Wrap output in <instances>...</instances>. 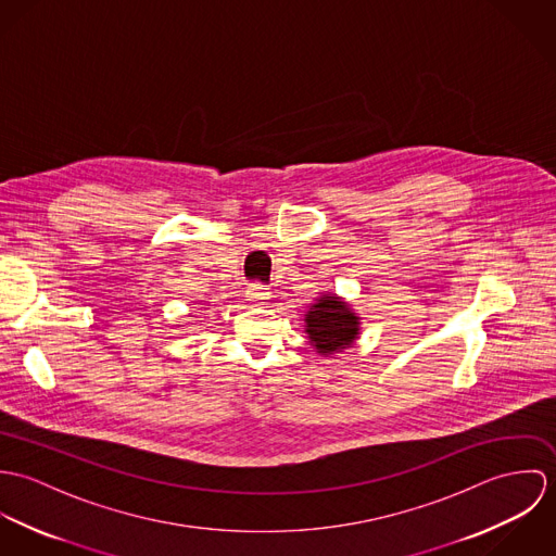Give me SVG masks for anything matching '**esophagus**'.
<instances>
[{
	"mask_svg": "<svg viewBox=\"0 0 556 556\" xmlns=\"http://www.w3.org/2000/svg\"><path fill=\"white\" fill-rule=\"evenodd\" d=\"M245 295H248L250 300H265V298L269 295V291H267V287H263V285L254 282V285H250V287H248Z\"/></svg>",
	"mask_w": 556,
	"mask_h": 556,
	"instance_id": "obj_1",
	"label": "esophagus"
}]
</instances>
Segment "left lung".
<instances>
[{
    "label": "left lung",
    "instance_id": "obj_1",
    "mask_svg": "<svg viewBox=\"0 0 556 556\" xmlns=\"http://www.w3.org/2000/svg\"><path fill=\"white\" fill-rule=\"evenodd\" d=\"M306 331L318 353L346 349L357 336V317L336 295L320 298L306 315Z\"/></svg>",
    "mask_w": 556,
    "mask_h": 556
}]
</instances>
